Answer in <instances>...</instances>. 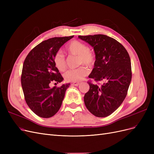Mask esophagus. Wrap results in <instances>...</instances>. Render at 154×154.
I'll use <instances>...</instances> for the list:
<instances>
[{"mask_svg": "<svg viewBox=\"0 0 154 154\" xmlns=\"http://www.w3.org/2000/svg\"><path fill=\"white\" fill-rule=\"evenodd\" d=\"M79 85H80V83H78V82H74V83H72V85H73V86H78Z\"/></svg>", "mask_w": 154, "mask_h": 154, "instance_id": "34e87169", "label": "esophagus"}]
</instances>
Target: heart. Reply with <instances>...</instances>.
Segmentation results:
<instances>
[{"label": "heart", "mask_w": 154, "mask_h": 154, "mask_svg": "<svg viewBox=\"0 0 154 154\" xmlns=\"http://www.w3.org/2000/svg\"><path fill=\"white\" fill-rule=\"evenodd\" d=\"M66 51L70 54L78 56V63L90 65L94 62V57L87 45L78 40H74L70 42L66 47ZM54 63L59 71H63L66 67V61L65 56L61 52H57L54 57ZM88 74V70L85 67L70 69L65 73L64 78L66 81L78 82L82 81Z\"/></svg>", "instance_id": "1"}]
</instances>
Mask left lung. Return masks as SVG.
<instances>
[{
    "label": "left lung",
    "instance_id": "left-lung-1",
    "mask_svg": "<svg viewBox=\"0 0 154 154\" xmlns=\"http://www.w3.org/2000/svg\"><path fill=\"white\" fill-rule=\"evenodd\" d=\"M78 38L94 51L96 60L88 78L105 82L100 86L88 83L90 88L84 96L85 105L96 117H106L118 109L127 94L132 80L129 54L117 40L105 35Z\"/></svg>",
    "mask_w": 154,
    "mask_h": 154
}]
</instances>
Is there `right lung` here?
Wrapping results in <instances>:
<instances>
[{
	"label": "right lung",
	"mask_w": 154,
	"mask_h": 154,
	"mask_svg": "<svg viewBox=\"0 0 154 154\" xmlns=\"http://www.w3.org/2000/svg\"><path fill=\"white\" fill-rule=\"evenodd\" d=\"M73 36L54 37L44 40L32 49L24 60L21 76L23 92L26 103L39 117H52L62 105L70 83L50 87V83L63 80L55 66L54 57Z\"/></svg>",
	"instance_id": "add662e5"
}]
</instances>
